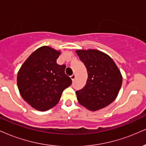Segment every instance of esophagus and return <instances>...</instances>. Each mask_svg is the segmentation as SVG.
<instances>
[{
  "label": "esophagus",
  "mask_w": 146,
  "mask_h": 146,
  "mask_svg": "<svg viewBox=\"0 0 146 146\" xmlns=\"http://www.w3.org/2000/svg\"><path fill=\"white\" fill-rule=\"evenodd\" d=\"M75 78H76V75H75V74L72 75L71 76V79L72 80V81H74L75 79Z\"/></svg>",
  "instance_id": "obj_1"
}]
</instances>
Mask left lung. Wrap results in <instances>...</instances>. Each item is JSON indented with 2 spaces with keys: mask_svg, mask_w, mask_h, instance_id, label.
Segmentation results:
<instances>
[{
  "mask_svg": "<svg viewBox=\"0 0 146 146\" xmlns=\"http://www.w3.org/2000/svg\"><path fill=\"white\" fill-rule=\"evenodd\" d=\"M76 53L88 73L86 85L76 91L79 103L91 111L110 104L122 84L121 72L115 62L108 55L96 49L77 50Z\"/></svg>",
  "mask_w": 146,
  "mask_h": 146,
  "instance_id": "obj_1",
  "label": "left lung"
}]
</instances>
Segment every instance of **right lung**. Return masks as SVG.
Listing matches in <instances>:
<instances>
[{
    "label": "right lung",
    "instance_id": "add662e5",
    "mask_svg": "<svg viewBox=\"0 0 146 146\" xmlns=\"http://www.w3.org/2000/svg\"><path fill=\"white\" fill-rule=\"evenodd\" d=\"M60 51L47 46L38 48L22 65L17 75L18 88L25 102L40 111L56 106L72 80L65 74L66 65L56 60Z\"/></svg>",
    "mask_w": 146,
    "mask_h": 146
}]
</instances>
